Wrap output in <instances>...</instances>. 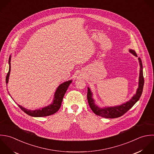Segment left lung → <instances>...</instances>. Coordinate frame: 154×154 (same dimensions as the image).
I'll return each instance as SVG.
<instances>
[{"label":"left lung","mask_w":154,"mask_h":154,"mask_svg":"<svg viewBox=\"0 0 154 154\" xmlns=\"http://www.w3.org/2000/svg\"><path fill=\"white\" fill-rule=\"evenodd\" d=\"M129 51L134 54L135 56L137 57V55L134 50L130 49ZM140 64V74H139V87L137 89L136 94L132 97V98L126 102L124 104H122L120 106H114V107H107L104 108H100L95 103V101L92 98V93L89 89L88 88V101L89 105L93 111V112L100 116L105 118H119L126 112H127L140 99L143 89L144 85V77L143 74V65L142 60L140 57L138 58Z\"/></svg>","instance_id":"1"}]
</instances>
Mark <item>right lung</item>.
Segmentation results:
<instances>
[{
  "label": "right lung",
  "mask_w": 154,
  "mask_h": 154,
  "mask_svg": "<svg viewBox=\"0 0 154 154\" xmlns=\"http://www.w3.org/2000/svg\"><path fill=\"white\" fill-rule=\"evenodd\" d=\"M11 56H9V71L8 72L6 75V83H8V79L10 74V71H11ZM72 80H68L67 82H65L62 84H60L58 88H57L54 96V99L51 104L48 105V106H46L45 107H43L42 109L35 110H28L23 107L18 105V107L27 115L33 116V117H44V116H50L51 115H53L54 113H56L59 109H60L61 106V104L63 100V98L64 97V95L68 89V86L71 83ZM9 95L11 96V95L9 94ZM12 98V97H11Z\"/></svg>",
  "instance_id": "1"
}]
</instances>
